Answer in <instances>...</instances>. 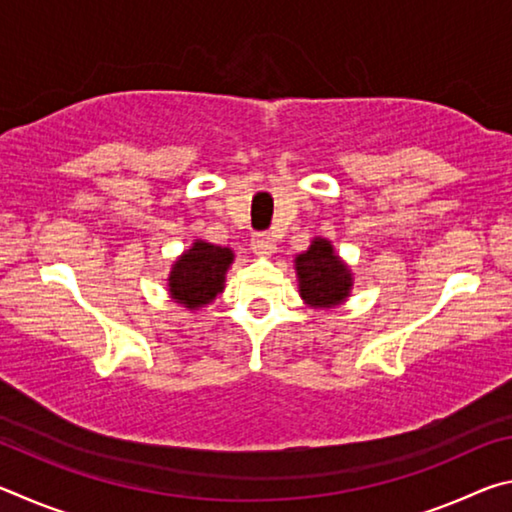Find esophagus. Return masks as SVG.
Instances as JSON below:
<instances>
[{
    "instance_id": "34e87169",
    "label": "esophagus",
    "mask_w": 512,
    "mask_h": 512,
    "mask_svg": "<svg viewBox=\"0 0 512 512\" xmlns=\"http://www.w3.org/2000/svg\"><path fill=\"white\" fill-rule=\"evenodd\" d=\"M250 246H253L255 253L259 255L275 253V239L268 235V232H255L253 239H250Z\"/></svg>"
}]
</instances>
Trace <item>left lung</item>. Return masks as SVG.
<instances>
[{"instance_id":"8db88e82","label":"left lung","mask_w":512,"mask_h":512,"mask_svg":"<svg viewBox=\"0 0 512 512\" xmlns=\"http://www.w3.org/2000/svg\"><path fill=\"white\" fill-rule=\"evenodd\" d=\"M296 271L300 277V296L307 305L332 307L348 298L352 277L350 271L334 255L327 239H314L309 250L296 257Z\"/></svg>"}]
</instances>
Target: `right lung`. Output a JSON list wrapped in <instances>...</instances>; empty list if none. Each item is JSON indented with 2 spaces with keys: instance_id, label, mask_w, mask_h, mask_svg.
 Returning a JSON list of instances; mask_svg holds the SVG:
<instances>
[{
  "instance_id": "right-lung-1",
  "label": "right lung",
  "mask_w": 512,
  "mask_h": 512,
  "mask_svg": "<svg viewBox=\"0 0 512 512\" xmlns=\"http://www.w3.org/2000/svg\"><path fill=\"white\" fill-rule=\"evenodd\" d=\"M232 264V250L196 241L187 253L173 264L169 291L180 305L196 309L212 302L223 291L225 271Z\"/></svg>"
}]
</instances>
